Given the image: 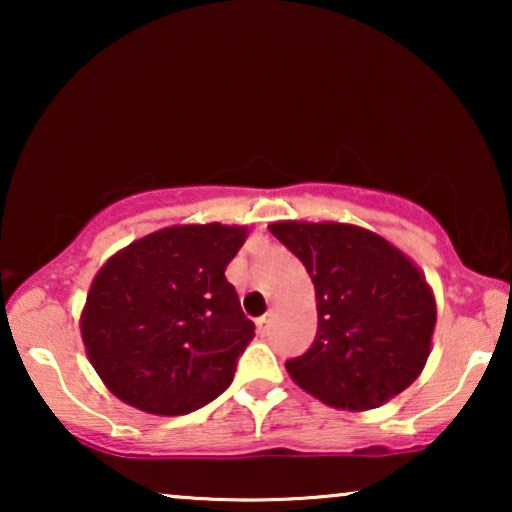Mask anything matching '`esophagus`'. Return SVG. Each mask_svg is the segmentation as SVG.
<instances>
[{
    "label": "esophagus",
    "mask_w": 512,
    "mask_h": 512,
    "mask_svg": "<svg viewBox=\"0 0 512 512\" xmlns=\"http://www.w3.org/2000/svg\"><path fill=\"white\" fill-rule=\"evenodd\" d=\"M270 324H272V312H268V314H263L261 319L256 321V326H258V333H268L270 331Z\"/></svg>",
    "instance_id": "1"
}]
</instances>
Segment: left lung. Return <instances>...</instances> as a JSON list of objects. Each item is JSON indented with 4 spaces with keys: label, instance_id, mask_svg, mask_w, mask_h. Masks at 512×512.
<instances>
[{
    "label": "left lung",
    "instance_id": "obj_1",
    "mask_svg": "<svg viewBox=\"0 0 512 512\" xmlns=\"http://www.w3.org/2000/svg\"><path fill=\"white\" fill-rule=\"evenodd\" d=\"M305 265L317 296L312 347L286 361L307 394L340 410H370L422 373L436 326L433 293L403 251L347 223H272Z\"/></svg>",
    "mask_w": 512,
    "mask_h": 512
}]
</instances>
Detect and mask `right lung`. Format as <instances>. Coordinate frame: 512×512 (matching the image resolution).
<instances>
[{"instance_id": "add662e5", "label": "right lung", "mask_w": 512, "mask_h": 512, "mask_svg": "<svg viewBox=\"0 0 512 512\" xmlns=\"http://www.w3.org/2000/svg\"><path fill=\"white\" fill-rule=\"evenodd\" d=\"M244 240L247 228L174 226L132 242L97 272L81 335L123 403L188 415L230 387L256 328L226 279Z\"/></svg>"}]
</instances>
